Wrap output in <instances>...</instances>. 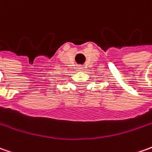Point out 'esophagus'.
Masks as SVG:
<instances>
[{"label":"esophagus","instance_id":"obj_1","mask_svg":"<svg viewBox=\"0 0 152 152\" xmlns=\"http://www.w3.org/2000/svg\"><path fill=\"white\" fill-rule=\"evenodd\" d=\"M77 69H79V71H81L82 69H84V67H83L82 65H79V66L77 67Z\"/></svg>","mask_w":152,"mask_h":152}]
</instances>
